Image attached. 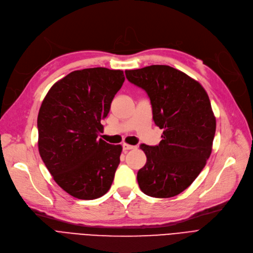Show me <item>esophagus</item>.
<instances>
[{
    "instance_id": "34e87169",
    "label": "esophagus",
    "mask_w": 253,
    "mask_h": 253,
    "mask_svg": "<svg viewBox=\"0 0 253 253\" xmlns=\"http://www.w3.org/2000/svg\"><path fill=\"white\" fill-rule=\"evenodd\" d=\"M135 148H136V147H135V146H133V145H129V144H126V143H124V144H123V149H124L125 153H126L127 150L135 149Z\"/></svg>"
}]
</instances>
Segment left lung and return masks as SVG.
<instances>
[{
    "instance_id": "8db88e82",
    "label": "left lung",
    "mask_w": 253,
    "mask_h": 253,
    "mask_svg": "<svg viewBox=\"0 0 253 253\" xmlns=\"http://www.w3.org/2000/svg\"><path fill=\"white\" fill-rule=\"evenodd\" d=\"M126 77L145 90L155 124L163 128L159 145H140L147 160L137 173L139 187L151 197H173L193 183L211 156L216 118L209 95L197 81L168 65L126 70Z\"/></svg>"
}]
</instances>
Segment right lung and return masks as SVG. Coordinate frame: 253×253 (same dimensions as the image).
Wrapping results in <instances>:
<instances>
[{"instance_id": "1", "label": "right lung", "mask_w": 253, "mask_h": 253, "mask_svg": "<svg viewBox=\"0 0 253 253\" xmlns=\"http://www.w3.org/2000/svg\"><path fill=\"white\" fill-rule=\"evenodd\" d=\"M124 82L119 69L75 70L52 86L39 109L40 157L56 183L76 198L102 197L113 183L123 147L97 136Z\"/></svg>"}]
</instances>
